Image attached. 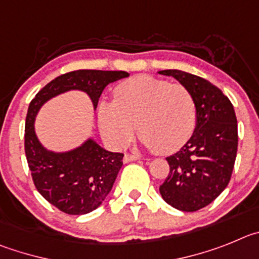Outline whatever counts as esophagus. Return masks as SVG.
Wrapping results in <instances>:
<instances>
[{
    "label": "esophagus",
    "mask_w": 259,
    "mask_h": 259,
    "mask_svg": "<svg viewBox=\"0 0 259 259\" xmlns=\"http://www.w3.org/2000/svg\"><path fill=\"white\" fill-rule=\"evenodd\" d=\"M142 158L141 155H132V153H126L124 156V162H130V161H134V160H139Z\"/></svg>",
    "instance_id": "1"
}]
</instances>
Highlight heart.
Returning <instances> with one entry per match:
<instances>
[{
	"mask_svg": "<svg viewBox=\"0 0 259 259\" xmlns=\"http://www.w3.org/2000/svg\"><path fill=\"white\" fill-rule=\"evenodd\" d=\"M102 133L115 146L139 138L156 153H173L187 143L196 125V103L181 83L137 76L113 89V102L99 104Z\"/></svg>",
	"mask_w": 259,
	"mask_h": 259,
	"instance_id": "obj_1",
	"label": "heart"
}]
</instances>
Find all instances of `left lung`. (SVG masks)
<instances>
[{
  "instance_id": "1",
  "label": "left lung",
  "mask_w": 259,
  "mask_h": 259,
  "mask_svg": "<svg viewBox=\"0 0 259 259\" xmlns=\"http://www.w3.org/2000/svg\"><path fill=\"white\" fill-rule=\"evenodd\" d=\"M185 85L195 98L196 127L181 150L166 157L169 174L160 186L162 199L182 211H196L227 187L237 152V120L232 103L205 78L178 71H160Z\"/></svg>"
}]
</instances>
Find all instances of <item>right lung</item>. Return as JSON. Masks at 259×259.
I'll return each instance as SVG.
<instances>
[{
	"mask_svg": "<svg viewBox=\"0 0 259 259\" xmlns=\"http://www.w3.org/2000/svg\"><path fill=\"white\" fill-rule=\"evenodd\" d=\"M127 76L125 71H72L50 81L29 103L24 129L28 166L37 191L63 213L80 215L95 210L112 190L124 153L106 151L92 139L71 152H49L37 139L34 117L46 101L72 89L88 93L95 108L104 88Z\"/></svg>",
	"mask_w": 259,
	"mask_h": 259,
	"instance_id": "obj_1",
	"label": "right lung"
}]
</instances>
